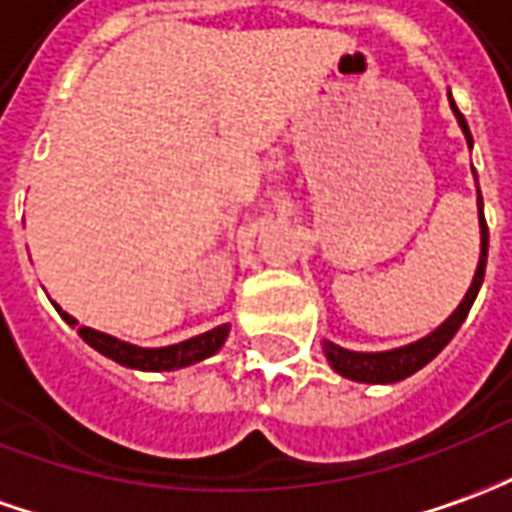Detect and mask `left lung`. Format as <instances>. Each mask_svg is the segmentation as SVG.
Here are the masks:
<instances>
[{"label":"left lung","mask_w":512,"mask_h":512,"mask_svg":"<svg viewBox=\"0 0 512 512\" xmlns=\"http://www.w3.org/2000/svg\"><path fill=\"white\" fill-rule=\"evenodd\" d=\"M448 103H451V111H454V117H457L468 145H474L468 123H465V117L457 109L451 92H448ZM476 207H479V266H476L471 288H468V294L457 305V311L448 316L440 328L431 330L429 336H423V339H417L412 344H403V347H395V350H381V353H358V350H347V347H339V344L322 339V350L328 356L330 367L342 378H350V381H358V384H395V381H403V378L415 375L420 367H426L431 358L437 356L454 339V333L465 322V316H468L476 294L482 288L485 266H488V224H485V212H482V193L476 198Z\"/></svg>","instance_id":"8db88e82"}]
</instances>
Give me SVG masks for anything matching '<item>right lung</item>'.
I'll return each mask as SVG.
<instances>
[{
    "label": "right lung",
    "mask_w": 512,
    "mask_h": 512,
    "mask_svg": "<svg viewBox=\"0 0 512 512\" xmlns=\"http://www.w3.org/2000/svg\"><path fill=\"white\" fill-rule=\"evenodd\" d=\"M55 311L64 316L66 325H72V328L78 325V319L61 311L58 305H55ZM78 333H81V339L89 347H95L97 353H103V356L123 364V367L145 370V373H168V370H182V367L198 364V361L210 358L212 353H218L224 347V342H227L229 325H218V328L207 330V333H198L193 339L168 344V347H137V344H128L123 339H117V336L100 333V330L86 328V325H81Z\"/></svg>",
    "instance_id": "add662e5"
}]
</instances>
